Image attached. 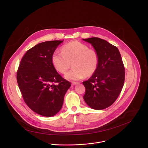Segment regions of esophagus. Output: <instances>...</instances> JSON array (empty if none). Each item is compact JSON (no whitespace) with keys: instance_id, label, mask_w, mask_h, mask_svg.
<instances>
[{"instance_id":"esophagus-1","label":"esophagus","mask_w":148,"mask_h":148,"mask_svg":"<svg viewBox=\"0 0 148 148\" xmlns=\"http://www.w3.org/2000/svg\"><path fill=\"white\" fill-rule=\"evenodd\" d=\"M78 82H71V84H73V85H75V84H78Z\"/></svg>"}]
</instances>
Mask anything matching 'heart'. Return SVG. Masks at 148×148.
Listing matches in <instances>:
<instances>
[{
    "label": "heart",
    "instance_id": "b5f03b06",
    "mask_svg": "<svg viewBox=\"0 0 148 148\" xmlns=\"http://www.w3.org/2000/svg\"><path fill=\"white\" fill-rule=\"evenodd\" d=\"M52 62L55 70L61 74L66 73L72 63L73 68L65 77L69 80H78L96 72L99 58L95 49H89L80 42L73 41L65 45L61 52H55Z\"/></svg>",
    "mask_w": 148,
    "mask_h": 148
}]
</instances>
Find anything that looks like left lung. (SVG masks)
Returning a JSON list of instances; mask_svg holds the SVG:
<instances>
[{
    "instance_id": "8db88e82",
    "label": "left lung",
    "mask_w": 148,
    "mask_h": 148,
    "mask_svg": "<svg viewBox=\"0 0 148 148\" xmlns=\"http://www.w3.org/2000/svg\"><path fill=\"white\" fill-rule=\"evenodd\" d=\"M90 43L99 55L96 72L83 82L86 103L95 110H101L112 105L121 92L125 80V68L118 48L98 37L83 38Z\"/></svg>"
}]
</instances>
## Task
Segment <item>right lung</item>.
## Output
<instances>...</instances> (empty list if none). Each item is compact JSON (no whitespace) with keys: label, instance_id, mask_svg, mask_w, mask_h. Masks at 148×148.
I'll return each mask as SVG.
<instances>
[{"label":"right lung","instance_id":"1","mask_svg":"<svg viewBox=\"0 0 148 148\" xmlns=\"http://www.w3.org/2000/svg\"><path fill=\"white\" fill-rule=\"evenodd\" d=\"M63 40L47 41L29 49L19 65L16 80L23 99L36 113L52 116L60 111L70 82L59 74L52 56Z\"/></svg>","mask_w":148,"mask_h":148}]
</instances>
